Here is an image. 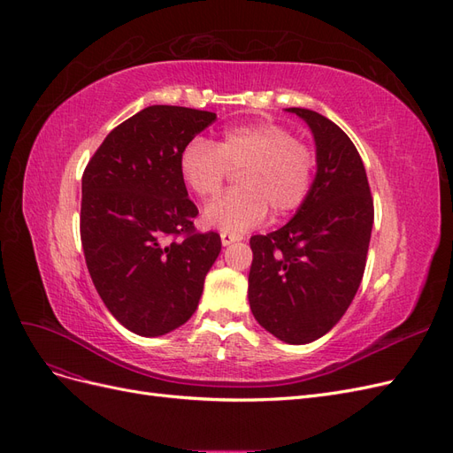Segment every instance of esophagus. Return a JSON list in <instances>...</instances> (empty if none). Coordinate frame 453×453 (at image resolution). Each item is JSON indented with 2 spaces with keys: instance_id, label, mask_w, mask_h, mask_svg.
I'll use <instances>...</instances> for the list:
<instances>
[{
  "instance_id": "34e87169",
  "label": "esophagus",
  "mask_w": 453,
  "mask_h": 453,
  "mask_svg": "<svg viewBox=\"0 0 453 453\" xmlns=\"http://www.w3.org/2000/svg\"><path fill=\"white\" fill-rule=\"evenodd\" d=\"M238 240H240V236H236V234H228V232H221L223 245H230V243H234Z\"/></svg>"
}]
</instances>
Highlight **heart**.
Listing matches in <instances>:
<instances>
[{
    "label": "heart",
    "instance_id": "b5f03b06",
    "mask_svg": "<svg viewBox=\"0 0 453 453\" xmlns=\"http://www.w3.org/2000/svg\"><path fill=\"white\" fill-rule=\"evenodd\" d=\"M315 166V150L278 122L232 127L217 143L195 138L180 153L183 181L200 198L217 196L230 172H240L238 188L203 210L205 225L236 236L263 223L268 210L281 217L300 208Z\"/></svg>",
    "mask_w": 453,
    "mask_h": 453
}]
</instances>
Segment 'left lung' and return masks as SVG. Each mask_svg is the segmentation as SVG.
I'll use <instances>...</instances> for the list:
<instances>
[{
	"mask_svg": "<svg viewBox=\"0 0 453 453\" xmlns=\"http://www.w3.org/2000/svg\"><path fill=\"white\" fill-rule=\"evenodd\" d=\"M318 173L285 226L250 240V306L260 326L287 344H310L340 321L357 293L374 223L363 160L346 132L303 107Z\"/></svg>",
	"mask_w": 453,
	"mask_h": 453,
	"instance_id": "obj_1",
	"label": "left lung"
}]
</instances>
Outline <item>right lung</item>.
Wrapping results in <instances>:
<instances>
[{
    "label": "right lung",
    "instance_id": "obj_1",
    "mask_svg": "<svg viewBox=\"0 0 453 453\" xmlns=\"http://www.w3.org/2000/svg\"><path fill=\"white\" fill-rule=\"evenodd\" d=\"M215 119L190 107H145L107 134L85 168L87 268L113 318L140 336L190 319L221 251L217 232H196L198 208L180 172L181 149Z\"/></svg>",
    "mask_w": 453,
    "mask_h": 453
}]
</instances>
